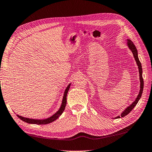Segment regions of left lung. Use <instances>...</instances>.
Listing matches in <instances>:
<instances>
[{"mask_svg":"<svg viewBox=\"0 0 152 152\" xmlns=\"http://www.w3.org/2000/svg\"><path fill=\"white\" fill-rule=\"evenodd\" d=\"M128 46L130 48V50L132 51V52L133 53L134 58L135 59L137 63V65L138 66V69H139V73H140V93L138 94V96H137L136 99L135 100V101H134L133 103L132 104H130L129 107H128L126 109L122 112L121 116H118L116 117V118H120L121 117H124L125 116H126L128 114H129L132 110L135 107V106L137 104V103L138 102L139 100L141 98V96L143 92V88H144V79H143L142 77V64L140 63L138 56V51H137L136 48L135 46V45L134 44V43L132 42L130 39H128V42H127Z\"/></svg>","mask_w":152,"mask_h":152,"instance_id":"8db88e82","label":"left lung"}]
</instances>
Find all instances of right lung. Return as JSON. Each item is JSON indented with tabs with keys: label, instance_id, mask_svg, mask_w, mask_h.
<instances>
[{
	"label": "right lung",
	"instance_id": "right-lung-1",
	"mask_svg": "<svg viewBox=\"0 0 152 152\" xmlns=\"http://www.w3.org/2000/svg\"><path fill=\"white\" fill-rule=\"evenodd\" d=\"M71 86V83L69 85L66 89H65L64 94V97H63V101L61 103V106L58 112L53 114V116H50V118H46V119H43V120H38V119H31V118H24V117H22L21 116L17 115L18 118L22 120V121H24L25 122L29 123V124H50V123L52 122L53 121H55L56 119H58L59 117L61 115V114L64 113V111L65 110V106H66L67 104V94L69 91V87Z\"/></svg>",
	"mask_w": 152,
	"mask_h": 152
}]
</instances>
